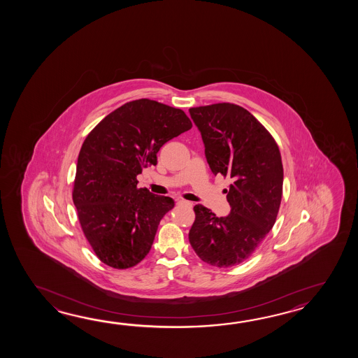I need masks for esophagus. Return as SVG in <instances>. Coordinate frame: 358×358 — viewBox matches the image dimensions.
<instances>
[{
  "label": "esophagus",
  "instance_id": "esophagus-1",
  "mask_svg": "<svg viewBox=\"0 0 358 358\" xmlns=\"http://www.w3.org/2000/svg\"><path fill=\"white\" fill-rule=\"evenodd\" d=\"M176 202H178V205H184L188 206V207H192V203H190V202H188V201H184V199H178Z\"/></svg>",
  "mask_w": 358,
  "mask_h": 358
}]
</instances>
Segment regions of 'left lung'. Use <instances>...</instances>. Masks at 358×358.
Returning <instances> with one entry per match:
<instances>
[{
    "label": "left lung",
    "instance_id": "1",
    "mask_svg": "<svg viewBox=\"0 0 358 358\" xmlns=\"http://www.w3.org/2000/svg\"><path fill=\"white\" fill-rule=\"evenodd\" d=\"M206 160L215 176H229L230 213L217 217L194 206L189 243L198 257L216 267L236 266L248 259L274 227L282 194L279 147L265 127L243 107L215 103L192 107Z\"/></svg>",
    "mask_w": 358,
    "mask_h": 358
}]
</instances>
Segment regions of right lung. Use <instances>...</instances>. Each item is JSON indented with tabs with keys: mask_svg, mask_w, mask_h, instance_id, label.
<instances>
[{
	"mask_svg": "<svg viewBox=\"0 0 358 358\" xmlns=\"http://www.w3.org/2000/svg\"><path fill=\"white\" fill-rule=\"evenodd\" d=\"M190 128L180 108L141 99L107 115L85 138L73 201L84 236L103 264L129 268L148 255L174 199L137 188V176L157 164L162 145Z\"/></svg>",
	"mask_w": 358,
	"mask_h": 358,
	"instance_id": "right-lung-1",
	"label": "right lung"
}]
</instances>
